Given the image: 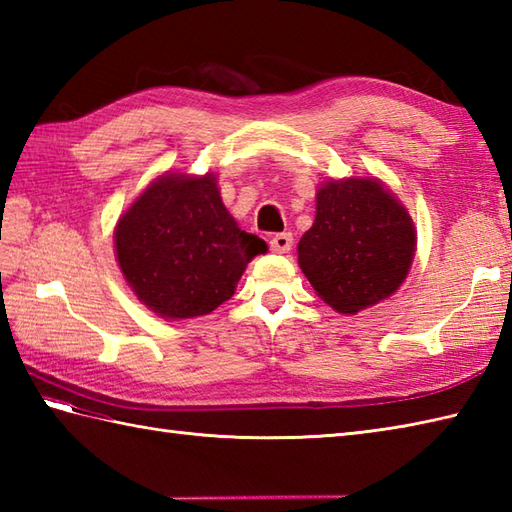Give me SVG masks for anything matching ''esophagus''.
<instances>
[{
	"instance_id": "1",
	"label": "esophagus",
	"mask_w": 512,
	"mask_h": 512,
	"mask_svg": "<svg viewBox=\"0 0 512 512\" xmlns=\"http://www.w3.org/2000/svg\"><path fill=\"white\" fill-rule=\"evenodd\" d=\"M268 244L273 253H288V250L292 248V235L290 233H275L273 237H270Z\"/></svg>"
}]
</instances>
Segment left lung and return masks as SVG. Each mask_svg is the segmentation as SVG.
I'll return each instance as SVG.
<instances>
[{"label":"left lung","instance_id":"left-lung-1","mask_svg":"<svg viewBox=\"0 0 512 512\" xmlns=\"http://www.w3.org/2000/svg\"><path fill=\"white\" fill-rule=\"evenodd\" d=\"M413 250L416 231L402 204L380 182L350 178L319 189L299 266L325 303L356 314L402 284Z\"/></svg>","mask_w":512,"mask_h":512}]
</instances>
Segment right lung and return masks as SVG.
Segmentation results:
<instances>
[{"mask_svg": "<svg viewBox=\"0 0 512 512\" xmlns=\"http://www.w3.org/2000/svg\"><path fill=\"white\" fill-rule=\"evenodd\" d=\"M116 257L138 299L165 319L213 312L233 297L266 242L239 231L215 178L156 180L116 226Z\"/></svg>", "mask_w": 512, "mask_h": 512, "instance_id": "1", "label": "right lung"}]
</instances>
